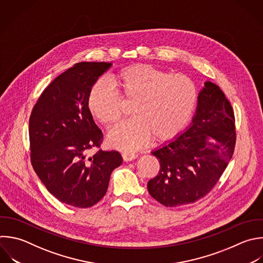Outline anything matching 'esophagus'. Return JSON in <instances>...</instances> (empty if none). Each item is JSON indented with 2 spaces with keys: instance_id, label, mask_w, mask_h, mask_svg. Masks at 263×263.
<instances>
[{
  "instance_id": "1",
  "label": "esophagus",
  "mask_w": 263,
  "mask_h": 263,
  "mask_svg": "<svg viewBox=\"0 0 263 263\" xmlns=\"http://www.w3.org/2000/svg\"><path fill=\"white\" fill-rule=\"evenodd\" d=\"M121 155H122V158L124 161H130V160H134L137 158V154L132 151H123V152H121Z\"/></svg>"
}]
</instances>
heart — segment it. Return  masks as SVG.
Here are the masks:
<instances>
[{
	"label": "heart",
	"instance_id": "1",
	"mask_svg": "<svg viewBox=\"0 0 263 263\" xmlns=\"http://www.w3.org/2000/svg\"><path fill=\"white\" fill-rule=\"evenodd\" d=\"M122 99L133 102L135 115L121 122L109 135V142L120 149H136L151 137L168 141L190 121L197 103L193 81L150 65L136 64L123 68L113 77ZM88 109L103 124L118 122L122 114V100L105 81H97L88 95Z\"/></svg>",
	"mask_w": 263,
	"mask_h": 263
}]
</instances>
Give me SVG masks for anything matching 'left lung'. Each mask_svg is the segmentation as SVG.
<instances>
[{"instance_id":"obj_1","label":"left lung","mask_w":263,"mask_h":263,"mask_svg":"<svg viewBox=\"0 0 263 263\" xmlns=\"http://www.w3.org/2000/svg\"><path fill=\"white\" fill-rule=\"evenodd\" d=\"M234 122L232 107L223 91L205 81L190 126L151 152L160 170L147 184L150 195L165 206L192 203L205 196L233 155Z\"/></svg>"}]
</instances>
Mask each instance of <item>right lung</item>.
Returning a JSON list of instances; mask_svg holds the SVG:
<instances>
[{
  "instance_id": "1",
  "label": "right lung",
  "mask_w": 263,
  "mask_h": 263,
  "mask_svg": "<svg viewBox=\"0 0 263 263\" xmlns=\"http://www.w3.org/2000/svg\"><path fill=\"white\" fill-rule=\"evenodd\" d=\"M111 63L82 62L57 77L42 92L30 117L32 165L60 201L89 208L107 192L110 176L122 163L118 151L98 150L102 130L88 109L91 86Z\"/></svg>"
}]
</instances>
